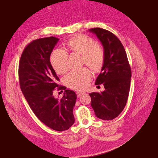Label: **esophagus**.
Listing matches in <instances>:
<instances>
[{"label":"esophagus","mask_w":158,"mask_h":158,"mask_svg":"<svg viewBox=\"0 0 158 158\" xmlns=\"http://www.w3.org/2000/svg\"><path fill=\"white\" fill-rule=\"evenodd\" d=\"M85 94V92H77V97H80L81 95H82Z\"/></svg>","instance_id":"34e87169"}]
</instances>
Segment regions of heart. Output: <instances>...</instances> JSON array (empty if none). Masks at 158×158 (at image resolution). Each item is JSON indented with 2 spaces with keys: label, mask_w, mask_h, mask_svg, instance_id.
Listing matches in <instances>:
<instances>
[{
  "label": "heart",
  "mask_w": 158,
  "mask_h": 158,
  "mask_svg": "<svg viewBox=\"0 0 158 158\" xmlns=\"http://www.w3.org/2000/svg\"><path fill=\"white\" fill-rule=\"evenodd\" d=\"M68 49L72 52L82 54V63L86 64L95 72L101 70L104 62V51L102 47L88 36L79 35L70 39L66 43ZM69 54L65 50L56 49L52 51L50 61L57 74L67 72ZM92 81V73L84 67L70 72L63 79L64 85L74 90L86 89Z\"/></svg>",
  "instance_id": "heart-1"
}]
</instances>
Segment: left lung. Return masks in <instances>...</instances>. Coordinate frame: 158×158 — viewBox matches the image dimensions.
I'll list each match as a JSON object with an SVG mask.
<instances>
[{
	"instance_id": "8db88e82",
	"label": "left lung",
	"mask_w": 158,
	"mask_h": 158,
	"mask_svg": "<svg viewBox=\"0 0 158 158\" xmlns=\"http://www.w3.org/2000/svg\"><path fill=\"white\" fill-rule=\"evenodd\" d=\"M89 31L101 41L105 55L101 73L95 83L103 84L105 90L89 94L91 106L97 118L111 120L118 117L126 105L131 85V67L123 45L113 33L99 27Z\"/></svg>"
}]
</instances>
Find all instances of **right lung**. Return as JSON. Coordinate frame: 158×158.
Here are the masks:
<instances>
[{"label":"right lung","mask_w":158,"mask_h":158,"mask_svg":"<svg viewBox=\"0 0 158 158\" xmlns=\"http://www.w3.org/2000/svg\"><path fill=\"white\" fill-rule=\"evenodd\" d=\"M59 40L51 36L29 43L20 57L19 76L22 92L37 118L48 127L63 131L74 123L73 110L77 95L57 84L60 79L50 62V56ZM56 87L65 90L61 99L53 95Z\"/></svg>","instance_id":"add662e5"}]
</instances>
